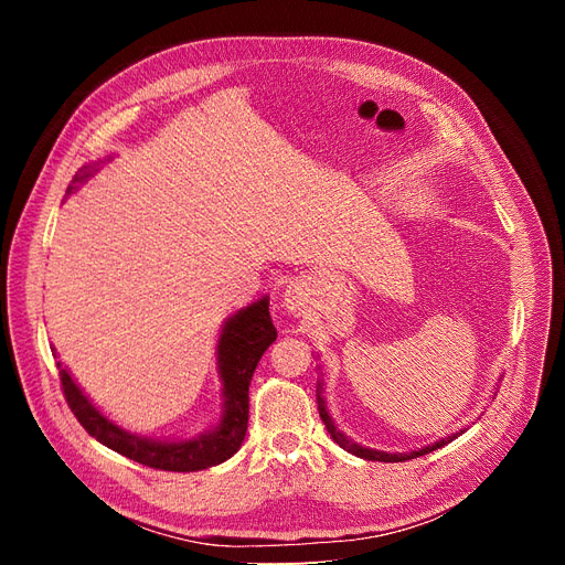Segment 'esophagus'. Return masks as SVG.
<instances>
[{
    "mask_svg": "<svg viewBox=\"0 0 565 565\" xmlns=\"http://www.w3.org/2000/svg\"><path fill=\"white\" fill-rule=\"evenodd\" d=\"M307 284L305 281H290L286 292H284V307L290 311V313H300L305 309V302H307Z\"/></svg>",
    "mask_w": 565,
    "mask_h": 565,
    "instance_id": "1",
    "label": "esophagus"
}]
</instances>
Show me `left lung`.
I'll return each mask as SVG.
<instances>
[{"label":"left lung","instance_id":"1","mask_svg":"<svg viewBox=\"0 0 565 565\" xmlns=\"http://www.w3.org/2000/svg\"><path fill=\"white\" fill-rule=\"evenodd\" d=\"M316 394H318L320 419H322L324 428H328V433L332 435V439L339 444L341 449H345L348 454H352V456H360V458H364V460H377V462H403V460H412V458H419V456H424V454H430V451H437V449H441V447H447L449 441H454L458 435H462V433H465V430H460V433H456V435L444 437V439H439V441H435V444H428V447H424V449H419V451H409V454H387V451L366 449V447H360L358 441L348 439V435H343V433L334 426L332 417L328 414V407H324V398H322V382H318Z\"/></svg>","mask_w":565,"mask_h":565}]
</instances>
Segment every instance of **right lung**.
<instances>
[{
	"label": "right lung",
	"mask_w": 565,
	"mask_h": 565,
	"mask_svg": "<svg viewBox=\"0 0 565 565\" xmlns=\"http://www.w3.org/2000/svg\"><path fill=\"white\" fill-rule=\"evenodd\" d=\"M88 173H92V167L77 173L75 183H82ZM71 192L73 188H68V194ZM275 339L277 330L270 318V300L267 298L241 309L224 322L217 341V366L224 398L222 422L213 430L178 441L151 439L118 428L84 396L62 362H56V366L68 407L84 430L105 444L107 449L153 469L199 471L228 460L241 449L249 422V382L263 352L275 343Z\"/></svg>",
	"instance_id": "right-lung-1"
}]
</instances>
